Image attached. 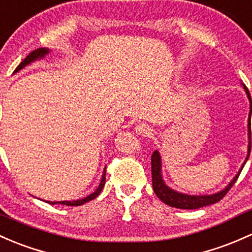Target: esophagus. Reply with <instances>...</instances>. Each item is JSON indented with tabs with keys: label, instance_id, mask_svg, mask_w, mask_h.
Segmentation results:
<instances>
[{
	"label": "esophagus",
	"instance_id": "34e87169",
	"mask_svg": "<svg viewBox=\"0 0 252 252\" xmlns=\"http://www.w3.org/2000/svg\"><path fill=\"white\" fill-rule=\"evenodd\" d=\"M135 131L139 135H142V136H150V135L153 134V129L145 123L136 124L135 126Z\"/></svg>",
	"mask_w": 252,
	"mask_h": 252
}]
</instances>
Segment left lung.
Returning a JSON list of instances; mask_svg holds the SVG:
<instances>
[{
  "mask_svg": "<svg viewBox=\"0 0 252 252\" xmlns=\"http://www.w3.org/2000/svg\"><path fill=\"white\" fill-rule=\"evenodd\" d=\"M244 87V91L246 92V95H248V99L250 101V112H249V146H248V156H246L245 161L243 163L242 168L238 171V174L233 177V180L228 184V186L226 189H223L220 192L214 193V194L209 195H189L185 194V193L176 192V190L171 189L170 187H168L164 182L163 177H161V159L160 155L158 151H155L151 157V165H152V186L153 190H155L156 195L161 200L163 203H165L166 205L173 206V208L177 209H187V210H192V209H199L203 208V206L211 205V204H215L222 199L224 195L227 194L229 189H232L233 185L235 184L237 179L239 177V174L242 173L243 168H244L245 163L249 159V156H250L251 151V124H250V117L252 113V101L250 93H249V89L246 88L245 84H243Z\"/></svg>",
  "mask_w": 252,
  "mask_h": 252,
  "instance_id": "obj_1",
  "label": "left lung"
}]
</instances>
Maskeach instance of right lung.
Instances as JSON below:
<instances>
[{"label":"right lung","instance_id":"1","mask_svg":"<svg viewBox=\"0 0 252 252\" xmlns=\"http://www.w3.org/2000/svg\"><path fill=\"white\" fill-rule=\"evenodd\" d=\"M49 53V49L48 48H38L36 50H33V52H31L30 54L28 55V57L25 58V59L21 62L19 65H18V67L15 68L14 72H18V71H20L21 68L25 67L26 65H29V63L36 62V60L38 59H42V58L46 57L47 54ZM105 182H106V168L104 170V174H102V177H101V181H100V185L99 187H97L96 189H95V192H93L92 194H89L88 197L83 198V199H78V200H72V202H68V200H63V202H47L49 204H63V205H67V206H77V205H82V204L87 203V202H91V200L94 199V198H96L97 195L100 194V192H101L102 189H104L105 186Z\"/></svg>","mask_w":252,"mask_h":252}]
</instances>
